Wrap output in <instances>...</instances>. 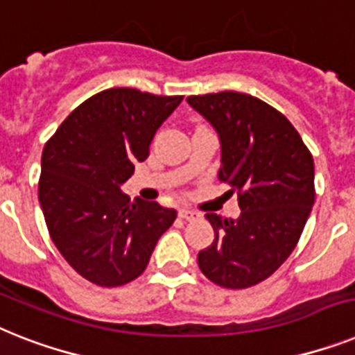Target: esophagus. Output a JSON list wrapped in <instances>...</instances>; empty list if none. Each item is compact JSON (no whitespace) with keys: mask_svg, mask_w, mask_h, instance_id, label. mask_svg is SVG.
Wrapping results in <instances>:
<instances>
[{"mask_svg":"<svg viewBox=\"0 0 355 355\" xmlns=\"http://www.w3.org/2000/svg\"><path fill=\"white\" fill-rule=\"evenodd\" d=\"M180 218L187 219V221H194V219L199 218V214L196 210L190 209H180Z\"/></svg>","mask_w":355,"mask_h":355,"instance_id":"1","label":"esophagus"}]
</instances>
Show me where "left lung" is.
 Segmentation results:
<instances>
[{"label": "left lung", "mask_w": 355, "mask_h": 355, "mask_svg": "<svg viewBox=\"0 0 355 355\" xmlns=\"http://www.w3.org/2000/svg\"><path fill=\"white\" fill-rule=\"evenodd\" d=\"M221 139L219 180L237 192L241 216L207 214L216 239L198 254L205 277L241 290L270 277L300 241L315 199L314 157L288 119L250 94L187 98Z\"/></svg>", "instance_id": "obj_1"}]
</instances>
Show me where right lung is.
<instances>
[{"mask_svg":"<svg viewBox=\"0 0 355 355\" xmlns=\"http://www.w3.org/2000/svg\"><path fill=\"white\" fill-rule=\"evenodd\" d=\"M183 96L137 89L94 94L61 123L41 156L37 198L55 248L98 286L127 285L145 272L174 209L130 201L119 187L150 154L161 123Z\"/></svg>","mask_w":355,"mask_h":355,"instance_id":"1","label":"right lung"}]
</instances>
